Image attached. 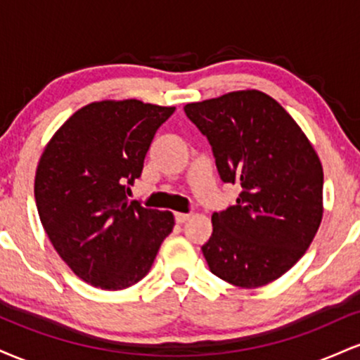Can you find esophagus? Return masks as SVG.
I'll use <instances>...</instances> for the list:
<instances>
[{
	"instance_id": "34e87169",
	"label": "esophagus",
	"mask_w": 360,
	"mask_h": 360,
	"mask_svg": "<svg viewBox=\"0 0 360 360\" xmlns=\"http://www.w3.org/2000/svg\"><path fill=\"white\" fill-rule=\"evenodd\" d=\"M189 217H191L189 213H176V221L177 223H184V221L189 220Z\"/></svg>"
}]
</instances>
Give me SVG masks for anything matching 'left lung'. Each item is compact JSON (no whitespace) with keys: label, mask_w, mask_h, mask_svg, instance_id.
<instances>
[{"label":"left lung","mask_w":360,"mask_h":360,"mask_svg":"<svg viewBox=\"0 0 360 360\" xmlns=\"http://www.w3.org/2000/svg\"><path fill=\"white\" fill-rule=\"evenodd\" d=\"M186 115L206 135L223 183L240 184L237 205L213 213L201 247L214 276L260 288L303 257L323 217V167L304 131L257 89L188 103Z\"/></svg>","instance_id":"8db88e82"}]
</instances>
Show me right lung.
Masks as SVG:
<instances>
[{
	"mask_svg": "<svg viewBox=\"0 0 360 360\" xmlns=\"http://www.w3.org/2000/svg\"><path fill=\"white\" fill-rule=\"evenodd\" d=\"M174 106L105 100L82 106L44 148L35 203L49 240L74 274L117 291L150 271L174 214L128 201L157 128Z\"/></svg>",
	"mask_w": 360,
	"mask_h": 360,
	"instance_id": "1",
	"label": "right lung"
}]
</instances>
